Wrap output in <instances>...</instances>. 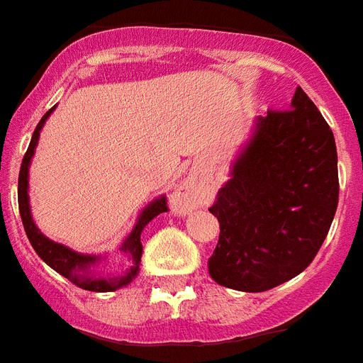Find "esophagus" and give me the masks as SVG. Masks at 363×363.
I'll list each match as a JSON object with an SVG mask.
<instances>
[{"mask_svg": "<svg viewBox=\"0 0 363 363\" xmlns=\"http://www.w3.org/2000/svg\"><path fill=\"white\" fill-rule=\"evenodd\" d=\"M205 201V184L194 175H188L175 188L172 196V208L177 214H190L191 210L199 208Z\"/></svg>", "mask_w": 363, "mask_h": 363, "instance_id": "34e87169", "label": "esophagus"}]
</instances>
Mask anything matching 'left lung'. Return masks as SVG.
I'll return each instance as SVG.
<instances>
[{"mask_svg": "<svg viewBox=\"0 0 363 363\" xmlns=\"http://www.w3.org/2000/svg\"><path fill=\"white\" fill-rule=\"evenodd\" d=\"M210 212L219 242L210 277L238 291H266L303 273L337 208V153L330 127L303 88L291 108L258 116Z\"/></svg>", "mask_w": 363, "mask_h": 363, "instance_id": "obj_1", "label": "left lung"}]
</instances>
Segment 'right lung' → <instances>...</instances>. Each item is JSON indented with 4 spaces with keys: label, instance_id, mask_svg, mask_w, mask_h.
Listing matches in <instances>:
<instances>
[{
    "label": "right lung",
    "instance_id": "right-lung-1",
    "mask_svg": "<svg viewBox=\"0 0 363 363\" xmlns=\"http://www.w3.org/2000/svg\"><path fill=\"white\" fill-rule=\"evenodd\" d=\"M57 108V105L53 108L45 112L44 118L40 120V123L36 125L35 133H33L31 144L27 147V153L21 160L20 167V177H18V205H20V216L21 221H23V228H26V234L29 242H31L33 249L36 251V255L42 258V260L55 269L59 275L66 277L68 280H72L73 284L83 288L88 291H116L123 288V286L130 284L133 280L136 279L140 271V262H142V242H140V236H142V230L145 228V225L151 221V219L157 218L158 214L167 212L166 206V197L158 196L157 199H153L145 206L142 212L138 214L135 227L127 234V238L121 242V245L118 247V252L121 257L129 258V267L121 273H103L97 267L101 266L103 262L108 260V252L105 255H86V252H77L69 249L68 245L64 243L53 242L48 236H44V233H40V228L36 227L35 219L31 214V203H29V167H31V160L35 157V149L38 145V138H40V130L44 127V123L48 121V118L51 116V112Z\"/></svg>",
    "mask_w": 363,
    "mask_h": 363
}]
</instances>
